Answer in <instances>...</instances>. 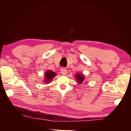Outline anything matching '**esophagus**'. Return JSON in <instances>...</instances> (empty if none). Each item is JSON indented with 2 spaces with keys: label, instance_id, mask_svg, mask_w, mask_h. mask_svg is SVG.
I'll return each instance as SVG.
<instances>
[{
  "label": "esophagus",
  "instance_id": "34e87169",
  "mask_svg": "<svg viewBox=\"0 0 131 131\" xmlns=\"http://www.w3.org/2000/svg\"><path fill=\"white\" fill-rule=\"evenodd\" d=\"M61 73H62V74L65 75L67 74V70L65 68H62L61 69Z\"/></svg>",
  "mask_w": 131,
  "mask_h": 131
}]
</instances>
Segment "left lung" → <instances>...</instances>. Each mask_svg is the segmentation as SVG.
Here are the masks:
<instances>
[{"label":"left lung","mask_w":131,"mask_h":131,"mask_svg":"<svg viewBox=\"0 0 131 131\" xmlns=\"http://www.w3.org/2000/svg\"><path fill=\"white\" fill-rule=\"evenodd\" d=\"M75 80H77V82L79 84H81L85 80V76L84 75L81 73H77L75 75Z\"/></svg>","instance_id":"obj_1"}]
</instances>
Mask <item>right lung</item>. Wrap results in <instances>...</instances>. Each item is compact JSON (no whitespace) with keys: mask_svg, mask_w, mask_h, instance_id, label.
<instances>
[{"mask_svg":"<svg viewBox=\"0 0 131 131\" xmlns=\"http://www.w3.org/2000/svg\"><path fill=\"white\" fill-rule=\"evenodd\" d=\"M56 73H55L52 70H47L46 72L45 73L44 76L45 78H43V81L44 83H47V84H49V82H51L52 81L53 78L56 76Z\"/></svg>","mask_w":131,"mask_h":131,"instance_id":"right-lung-1","label":"right lung"}]
</instances>
